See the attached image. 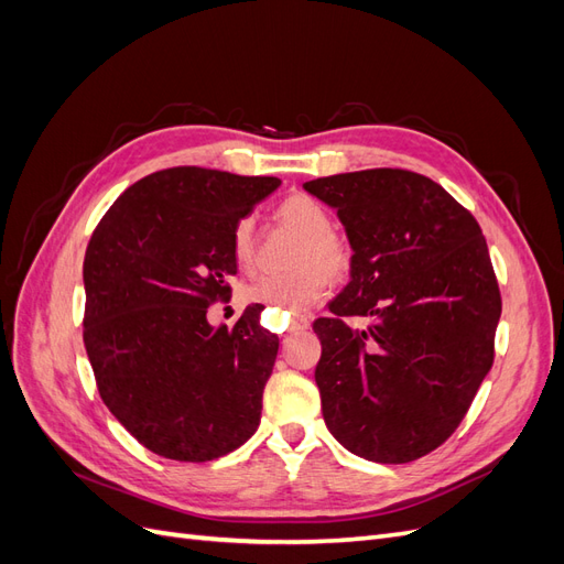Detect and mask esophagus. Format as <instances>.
I'll return each mask as SVG.
<instances>
[{"label": "esophagus", "mask_w": 564, "mask_h": 564, "mask_svg": "<svg viewBox=\"0 0 564 564\" xmlns=\"http://www.w3.org/2000/svg\"><path fill=\"white\" fill-rule=\"evenodd\" d=\"M308 327H311L308 317H292V322H289V334H296V332H303Z\"/></svg>", "instance_id": "esophagus-1"}]
</instances>
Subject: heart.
I'll return each mask as SVG.
<instances>
[{
	"instance_id": "1",
	"label": "heart",
	"mask_w": 564,
	"mask_h": 564,
	"mask_svg": "<svg viewBox=\"0 0 564 564\" xmlns=\"http://www.w3.org/2000/svg\"><path fill=\"white\" fill-rule=\"evenodd\" d=\"M278 216L284 226L303 235V245L294 259L299 268L282 272V275L259 278L247 286V299L272 305L282 313H303L327 294L329 278L336 282L348 278L352 253L344 237H338L332 230L334 218L319 199L311 195H292L280 204ZM230 249L235 263L245 272H253L259 265L251 216H245L235 224Z\"/></svg>"
}]
</instances>
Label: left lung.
<instances>
[{
	"label": "left lung",
	"mask_w": 564,
	"mask_h": 564,
	"mask_svg": "<svg viewBox=\"0 0 564 564\" xmlns=\"http://www.w3.org/2000/svg\"><path fill=\"white\" fill-rule=\"evenodd\" d=\"M303 187L336 209L352 247L348 286L313 322L324 423L357 456L409 464L449 440L494 362L501 292L485 235L445 187L406 169Z\"/></svg>",
	"instance_id": "left-lung-1"
}]
</instances>
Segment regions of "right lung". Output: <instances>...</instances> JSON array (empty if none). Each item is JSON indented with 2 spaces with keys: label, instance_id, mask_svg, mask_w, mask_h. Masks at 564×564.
I'll return each mask as SVG.
<instances>
[{
  "label": "right lung",
  "instance_id": "1",
  "mask_svg": "<svg viewBox=\"0 0 564 564\" xmlns=\"http://www.w3.org/2000/svg\"><path fill=\"white\" fill-rule=\"evenodd\" d=\"M275 176L172 166L133 183L84 256V346L112 416L150 452L204 464L256 433L280 348L261 303L212 327L237 272L230 235Z\"/></svg>",
  "mask_w": 564,
  "mask_h": 564
}]
</instances>
